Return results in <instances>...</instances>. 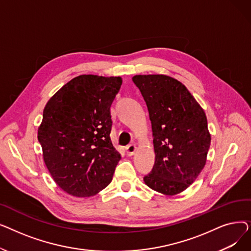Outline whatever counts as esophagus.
Instances as JSON below:
<instances>
[{"mask_svg":"<svg viewBox=\"0 0 251 251\" xmlns=\"http://www.w3.org/2000/svg\"><path fill=\"white\" fill-rule=\"evenodd\" d=\"M136 150H137V147L135 146V144H129V146L126 148L127 155H128V156L133 155V154H134V152L136 151Z\"/></svg>","mask_w":251,"mask_h":251,"instance_id":"esophagus-1","label":"esophagus"}]
</instances>
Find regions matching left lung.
<instances>
[{"label": "left lung", "instance_id": "1", "mask_svg": "<svg viewBox=\"0 0 251 251\" xmlns=\"http://www.w3.org/2000/svg\"><path fill=\"white\" fill-rule=\"evenodd\" d=\"M147 102L155 162L143 178L152 190L172 196L187 189L206 163L210 133L203 109L183 83L163 74L135 75Z\"/></svg>", "mask_w": 251, "mask_h": 251}]
</instances>
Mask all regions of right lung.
<instances>
[{
  "mask_svg": "<svg viewBox=\"0 0 251 251\" xmlns=\"http://www.w3.org/2000/svg\"><path fill=\"white\" fill-rule=\"evenodd\" d=\"M122 78L79 75L47 102L37 138L46 167L57 185L76 197H89L112 181L121 154L110 133V107Z\"/></svg>",
  "mask_w": 251,
  "mask_h": 251,
  "instance_id": "add662e5",
  "label": "right lung"
}]
</instances>
